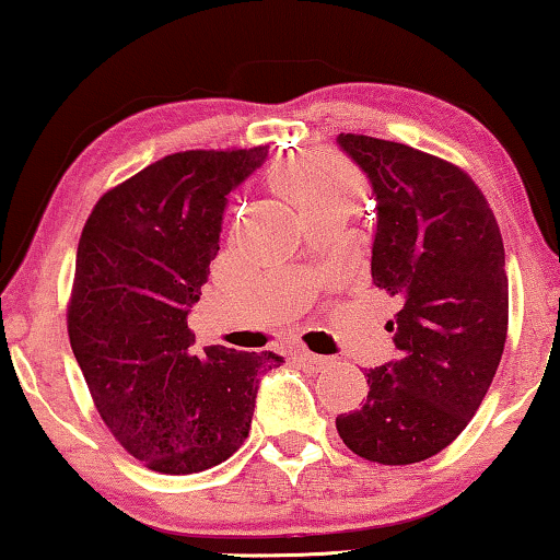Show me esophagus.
<instances>
[{"label":"esophagus","mask_w":560,"mask_h":560,"mask_svg":"<svg viewBox=\"0 0 560 560\" xmlns=\"http://www.w3.org/2000/svg\"><path fill=\"white\" fill-rule=\"evenodd\" d=\"M298 362L303 364V370H308V372H324L328 364L334 362L331 357H320V354H311V351H301V354H298Z\"/></svg>","instance_id":"34e87169"}]
</instances>
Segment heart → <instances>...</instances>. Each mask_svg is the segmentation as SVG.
Listing matches in <instances>:
<instances>
[{"label":"heart","instance_id":"1","mask_svg":"<svg viewBox=\"0 0 560 560\" xmlns=\"http://www.w3.org/2000/svg\"><path fill=\"white\" fill-rule=\"evenodd\" d=\"M272 186L301 213L324 203L357 206L362 198L359 175L349 163L328 152H311L280 163L272 171Z\"/></svg>","mask_w":560,"mask_h":560}]
</instances>
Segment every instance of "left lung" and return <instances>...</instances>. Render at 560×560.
<instances>
[{"label": "left lung", "instance_id": "1", "mask_svg": "<svg viewBox=\"0 0 560 560\" xmlns=\"http://www.w3.org/2000/svg\"><path fill=\"white\" fill-rule=\"evenodd\" d=\"M372 183V282L400 301L395 362L364 374L359 410L336 418L366 462L405 466L448 446L479 410L508 339V272L487 198L454 163L408 144L339 135Z\"/></svg>", "mask_w": 560, "mask_h": 560}]
</instances>
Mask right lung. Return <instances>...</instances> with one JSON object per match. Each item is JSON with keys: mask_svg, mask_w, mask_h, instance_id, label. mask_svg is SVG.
<instances>
[{"mask_svg": "<svg viewBox=\"0 0 560 560\" xmlns=\"http://www.w3.org/2000/svg\"><path fill=\"white\" fill-rule=\"evenodd\" d=\"M267 148L165 155L98 198L68 303V339L98 416L127 454L160 474L226 462L249 435L272 351L196 341L188 313L219 252L226 196Z\"/></svg>", "mask_w": 560, "mask_h": 560, "instance_id": "add662e5", "label": "right lung"}]
</instances>
